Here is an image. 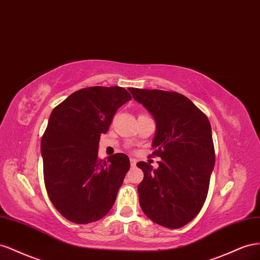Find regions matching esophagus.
Returning a JSON list of instances; mask_svg holds the SVG:
<instances>
[{
    "label": "esophagus",
    "instance_id": "obj_1",
    "mask_svg": "<svg viewBox=\"0 0 260 260\" xmlns=\"http://www.w3.org/2000/svg\"><path fill=\"white\" fill-rule=\"evenodd\" d=\"M129 161H131V166H132V167H135V166H136V162H137V161H136L135 159H131Z\"/></svg>",
    "mask_w": 260,
    "mask_h": 260
}]
</instances>
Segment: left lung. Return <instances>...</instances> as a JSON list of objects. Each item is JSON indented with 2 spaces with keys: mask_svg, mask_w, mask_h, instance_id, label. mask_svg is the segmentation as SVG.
<instances>
[{
  "mask_svg": "<svg viewBox=\"0 0 260 260\" xmlns=\"http://www.w3.org/2000/svg\"><path fill=\"white\" fill-rule=\"evenodd\" d=\"M133 98L149 111L157 124L154 151L159 168L140 161L144 179L139 204L157 224L179 229L202 210L214 167V146L208 117L185 95L158 89L129 88Z\"/></svg>",
  "mask_w": 260,
  "mask_h": 260,
  "instance_id": "obj_1",
  "label": "left lung"
}]
</instances>
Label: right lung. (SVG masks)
Returning a JSON list of instances; mask_svg holds the SVG:
<instances>
[{
  "label": "right lung",
  "instance_id": "obj_1",
  "mask_svg": "<svg viewBox=\"0 0 260 260\" xmlns=\"http://www.w3.org/2000/svg\"><path fill=\"white\" fill-rule=\"evenodd\" d=\"M131 99L118 86L87 87L52 111L41 138L44 185L55 209L74 223L98 221L115 203L131 162L125 153L100 160L99 140Z\"/></svg>",
  "mask_w": 260,
  "mask_h": 260
}]
</instances>
